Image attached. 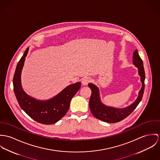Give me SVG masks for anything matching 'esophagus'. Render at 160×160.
I'll return each mask as SVG.
<instances>
[{
  "mask_svg": "<svg viewBox=\"0 0 160 160\" xmlns=\"http://www.w3.org/2000/svg\"><path fill=\"white\" fill-rule=\"evenodd\" d=\"M91 82V79L89 77H85L82 80V83L83 85H87Z\"/></svg>",
  "mask_w": 160,
  "mask_h": 160,
  "instance_id": "obj_1",
  "label": "esophagus"
}]
</instances>
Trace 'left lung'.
Listing matches in <instances>:
<instances>
[{
  "label": "left lung",
  "mask_w": 160,
  "mask_h": 160,
  "mask_svg": "<svg viewBox=\"0 0 160 160\" xmlns=\"http://www.w3.org/2000/svg\"><path fill=\"white\" fill-rule=\"evenodd\" d=\"M133 64L138 68L139 75L141 77L142 83L138 98L136 101L129 106L123 108H115L106 106L100 101L99 89L92 83H89L88 87L91 90V95L89 99V106L92 114L96 118L107 123H117L123 120L129 116L141 101L145 88V71L142 59L136 50L133 53Z\"/></svg>",
  "instance_id": "obj_1"
}]
</instances>
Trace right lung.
<instances>
[{
  "label": "right lung",
  "instance_id": "right-lung-1",
  "mask_svg": "<svg viewBox=\"0 0 160 160\" xmlns=\"http://www.w3.org/2000/svg\"><path fill=\"white\" fill-rule=\"evenodd\" d=\"M27 48L18 62L13 79V90L21 108L33 120L40 123L54 124L68 112L72 98L81 87V83L72 84L57 96L47 101H38L28 96L23 91L21 83V71L28 53Z\"/></svg>",
  "mask_w": 160,
  "mask_h": 160
}]
</instances>
